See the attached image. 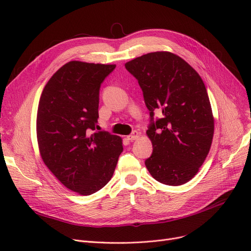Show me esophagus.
Segmentation results:
<instances>
[{
  "label": "esophagus",
  "instance_id": "1",
  "mask_svg": "<svg viewBox=\"0 0 251 251\" xmlns=\"http://www.w3.org/2000/svg\"><path fill=\"white\" fill-rule=\"evenodd\" d=\"M139 135H140V133L139 132H137V131H133L132 133H131L130 135H128L127 136V138H128V140H135V139H137L138 137H139Z\"/></svg>",
  "mask_w": 251,
  "mask_h": 251
}]
</instances>
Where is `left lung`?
Segmentation results:
<instances>
[{
    "mask_svg": "<svg viewBox=\"0 0 251 251\" xmlns=\"http://www.w3.org/2000/svg\"><path fill=\"white\" fill-rule=\"evenodd\" d=\"M142 89L150 111L147 134L152 153L146 160L151 175L178 186L199 172L212 146L214 116L201 77L179 56L154 51L125 64ZM154 111L162 118L154 121Z\"/></svg>",
    "mask_w": 251,
    "mask_h": 251,
    "instance_id": "left-lung-1",
    "label": "left lung"
}]
</instances>
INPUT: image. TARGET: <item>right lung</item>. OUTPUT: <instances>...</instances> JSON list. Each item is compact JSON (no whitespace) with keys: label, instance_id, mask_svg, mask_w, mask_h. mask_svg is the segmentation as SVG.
<instances>
[{"label":"right lung","instance_id":"obj_1","mask_svg":"<svg viewBox=\"0 0 251 251\" xmlns=\"http://www.w3.org/2000/svg\"><path fill=\"white\" fill-rule=\"evenodd\" d=\"M116 65L71 61L39 99L36 136L45 165L65 187L90 195L111 180L122 138L98 128L100 84Z\"/></svg>","mask_w":251,"mask_h":251}]
</instances>
